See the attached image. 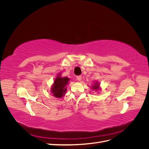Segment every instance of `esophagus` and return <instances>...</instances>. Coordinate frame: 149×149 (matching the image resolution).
<instances>
[{"label":"esophagus","mask_w":149,"mask_h":149,"mask_svg":"<svg viewBox=\"0 0 149 149\" xmlns=\"http://www.w3.org/2000/svg\"><path fill=\"white\" fill-rule=\"evenodd\" d=\"M81 78H82L81 76H76V79H77L78 81H81Z\"/></svg>","instance_id":"obj_1"}]
</instances>
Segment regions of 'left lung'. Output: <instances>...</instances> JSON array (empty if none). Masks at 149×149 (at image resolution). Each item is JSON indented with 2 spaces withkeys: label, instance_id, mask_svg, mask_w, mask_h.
Here are the masks:
<instances>
[{
  "label": "left lung",
  "instance_id": "8db88e82",
  "mask_svg": "<svg viewBox=\"0 0 149 149\" xmlns=\"http://www.w3.org/2000/svg\"><path fill=\"white\" fill-rule=\"evenodd\" d=\"M100 83H98L97 81L95 82V83H94V84L93 85V86H92L93 89V90H95L96 91H98V90L100 89Z\"/></svg>",
  "mask_w": 149,
  "mask_h": 149
}]
</instances>
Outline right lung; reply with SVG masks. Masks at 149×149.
Here are the masks:
<instances>
[{
    "label": "right lung",
    "mask_w": 149,
    "mask_h": 149,
    "mask_svg": "<svg viewBox=\"0 0 149 149\" xmlns=\"http://www.w3.org/2000/svg\"><path fill=\"white\" fill-rule=\"evenodd\" d=\"M70 78L61 77V74H58L51 88L53 96L55 97L61 98L63 96L66 91V85L68 84Z\"/></svg>",
    "instance_id": "1"
}]
</instances>
